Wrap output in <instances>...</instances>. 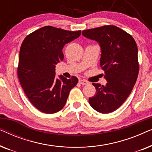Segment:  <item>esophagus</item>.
<instances>
[{
	"instance_id": "1",
	"label": "esophagus",
	"mask_w": 152,
	"mask_h": 152,
	"mask_svg": "<svg viewBox=\"0 0 152 152\" xmlns=\"http://www.w3.org/2000/svg\"><path fill=\"white\" fill-rule=\"evenodd\" d=\"M79 82H80V84H81L82 85H87V84H88V81H86V80H79Z\"/></svg>"
}]
</instances>
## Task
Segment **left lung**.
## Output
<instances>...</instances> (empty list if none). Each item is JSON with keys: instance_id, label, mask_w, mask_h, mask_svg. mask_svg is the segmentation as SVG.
<instances>
[{"instance_id": "left-lung-1", "label": "left lung", "mask_w": 152, "mask_h": 152, "mask_svg": "<svg viewBox=\"0 0 152 152\" xmlns=\"http://www.w3.org/2000/svg\"><path fill=\"white\" fill-rule=\"evenodd\" d=\"M83 36L97 41L101 49L99 65L104 71L106 85L93 83L96 93L88 99L101 113L118 109L132 92L138 75V47L134 38L115 26L82 31Z\"/></svg>"}]
</instances>
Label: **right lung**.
<instances>
[{"instance_id": "right-lung-1", "label": "right lung", "mask_w": 152, "mask_h": 152, "mask_svg": "<svg viewBox=\"0 0 152 152\" xmlns=\"http://www.w3.org/2000/svg\"><path fill=\"white\" fill-rule=\"evenodd\" d=\"M81 30H64L45 26L27 36L19 53L18 77L30 102L45 113L63 109L71 89L78 82L72 76L55 77V66L63 61L65 44L78 38Z\"/></svg>"}]
</instances>
